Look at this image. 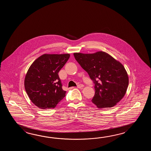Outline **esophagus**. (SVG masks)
Segmentation results:
<instances>
[{"label": "esophagus", "instance_id": "34e87169", "mask_svg": "<svg viewBox=\"0 0 151 151\" xmlns=\"http://www.w3.org/2000/svg\"><path fill=\"white\" fill-rule=\"evenodd\" d=\"M83 85H82V84H80V85H78V86H77V87L78 88H83Z\"/></svg>", "mask_w": 151, "mask_h": 151}]
</instances>
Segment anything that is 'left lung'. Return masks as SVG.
Wrapping results in <instances>:
<instances>
[{"label": "left lung", "instance_id": "1", "mask_svg": "<svg viewBox=\"0 0 151 151\" xmlns=\"http://www.w3.org/2000/svg\"><path fill=\"white\" fill-rule=\"evenodd\" d=\"M73 55L93 81L95 94L92 101L98 108L112 107L122 99L129 82L128 74L122 64L105 52Z\"/></svg>", "mask_w": 151, "mask_h": 151}]
</instances>
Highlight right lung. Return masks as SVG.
Returning <instances> with one entry per match:
<instances>
[{
  "label": "right lung",
  "mask_w": 151,
  "mask_h": 151,
  "mask_svg": "<svg viewBox=\"0 0 151 151\" xmlns=\"http://www.w3.org/2000/svg\"><path fill=\"white\" fill-rule=\"evenodd\" d=\"M70 57L67 54H44L29 68L24 86L29 99L42 109H53L66 96L58 76Z\"/></svg>",
  "instance_id": "obj_1"
}]
</instances>
